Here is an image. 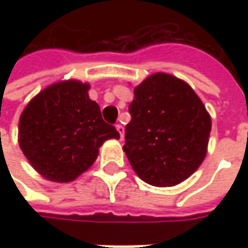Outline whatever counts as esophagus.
<instances>
[{
	"mask_svg": "<svg viewBox=\"0 0 248 248\" xmlns=\"http://www.w3.org/2000/svg\"><path fill=\"white\" fill-rule=\"evenodd\" d=\"M116 128H117V131H119L120 138H121V139L124 138V132H125V128H124V127H123L121 124H117V125H116Z\"/></svg>",
	"mask_w": 248,
	"mask_h": 248,
	"instance_id": "esophagus-1",
	"label": "esophagus"
}]
</instances>
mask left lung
<instances>
[{
	"mask_svg": "<svg viewBox=\"0 0 248 248\" xmlns=\"http://www.w3.org/2000/svg\"><path fill=\"white\" fill-rule=\"evenodd\" d=\"M123 150L135 174L153 186H175L203 163L211 117L184 80L155 73L134 88Z\"/></svg>",
	"mask_w": 248,
	"mask_h": 248,
	"instance_id": "obj_1",
	"label": "left lung"
}]
</instances>
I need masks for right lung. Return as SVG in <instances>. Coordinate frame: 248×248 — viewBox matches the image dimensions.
Instances as JSON below:
<instances>
[{"label": "right lung", "mask_w": 248, "mask_h": 248, "mask_svg": "<svg viewBox=\"0 0 248 248\" xmlns=\"http://www.w3.org/2000/svg\"><path fill=\"white\" fill-rule=\"evenodd\" d=\"M88 82L64 80L40 91L19 119V146L34 170L52 182H72L90 168L99 148L119 139L99 105L90 99Z\"/></svg>", "instance_id": "1"}]
</instances>
